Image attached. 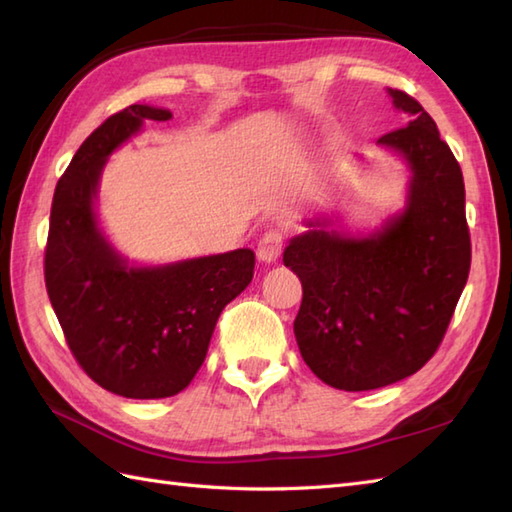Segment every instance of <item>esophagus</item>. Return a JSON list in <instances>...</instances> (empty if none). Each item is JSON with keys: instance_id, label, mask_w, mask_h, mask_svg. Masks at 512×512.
I'll use <instances>...</instances> for the list:
<instances>
[{"instance_id": "1", "label": "esophagus", "mask_w": 512, "mask_h": 512, "mask_svg": "<svg viewBox=\"0 0 512 512\" xmlns=\"http://www.w3.org/2000/svg\"><path fill=\"white\" fill-rule=\"evenodd\" d=\"M286 246V235L284 231H277V228H273V231H268L262 235V239H259L257 244V257L262 259V262L270 264V262H277L281 250H284Z\"/></svg>"}]
</instances>
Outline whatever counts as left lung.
<instances>
[{
	"label": "left lung",
	"mask_w": 512,
	"mask_h": 512,
	"mask_svg": "<svg viewBox=\"0 0 512 512\" xmlns=\"http://www.w3.org/2000/svg\"><path fill=\"white\" fill-rule=\"evenodd\" d=\"M409 125L378 138L407 160V209L369 237L312 231L295 237L284 264L301 279L295 336L325 385L367 391L416 374L438 352L471 270L464 178L433 118L389 90Z\"/></svg>",
	"instance_id": "1"
}]
</instances>
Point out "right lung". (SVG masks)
<instances>
[{"instance_id":"right-lung-1","label":"right lung","mask_w":512,"mask_h":512,"mask_svg":"<svg viewBox=\"0 0 512 512\" xmlns=\"http://www.w3.org/2000/svg\"><path fill=\"white\" fill-rule=\"evenodd\" d=\"M169 110L129 105L85 138L54 189L46 290L76 363L125 398H167L202 367L215 323L253 279L248 248L160 268H129L105 242L94 198L107 156Z\"/></svg>"}]
</instances>
